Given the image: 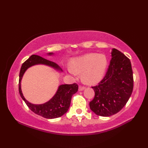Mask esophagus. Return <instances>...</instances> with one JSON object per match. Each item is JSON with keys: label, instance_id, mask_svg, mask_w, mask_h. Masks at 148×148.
I'll list each match as a JSON object with an SVG mask.
<instances>
[{"label": "esophagus", "instance_id": "1", "mask_svg": "<svg viewBox=\"0 0 148 148\" xmlns=\"http://www.w3.org/2000/svg\"><path fill=\"white\" fill-rule=\"evenodd\" d=\"M84 89H85V87L79 86V88H78V90H79V92H81V91H83V90H84Z\"/></svg>", "mask_w": 148, "mask_h": 148}]
</instances>
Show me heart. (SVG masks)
<instances>
[{"label": "heart", "mask_w": 148, "mask_h": 148, "mask_svg": "<svg viewBox=\"0 0 148 148\" xmlns=\"http://www.w3.org/2000/svg\"><path fill=\"white\" fill-rule=\"evenodd\" d=\"M108 67V60L103 54L86 53L72 60L67 71L72 76L81 74V79L88 84H95L102 79Z\"/></svg>", "instance_id": "1"}]
</instances>
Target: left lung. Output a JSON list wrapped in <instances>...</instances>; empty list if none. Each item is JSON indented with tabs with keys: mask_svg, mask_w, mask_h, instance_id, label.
Returning <instances> with one entry per match:
<instances>
[{
	"mask_svg": "<svg viewBox=\"0 0 148 148\" xmlns=\"http://www.w3.org/2000/svg\"><path fill=\"white\" fill-rule=\"evenodd\" d=\"M106 76L92 88L95 97L90 102V109L100 116H110L123 108L132 95L134 87L131 62L124 54L113 48Z\"/></svg>",
	"mask_w": 148,
	"mask_h": 148,
	"instance_id": "8db88e82",
	"label": "left lung"
}]
</instances>
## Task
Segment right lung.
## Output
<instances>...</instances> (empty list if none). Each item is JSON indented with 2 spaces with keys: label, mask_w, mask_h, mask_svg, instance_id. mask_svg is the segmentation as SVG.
<instances>
[{
  "label": "right lung",
  "mask_w": 148,
  "mask_h": 148,
  "mask_svg": "<svg viewBox=\"0 0 148 148\" xmlns=\"http://www.w3.org/2000/svg\"><path fill=\"white\" fill-rule=\"evenodd\" d=\"M48 56H53V53H48ZM36 65H44L54 69L56 72L61 73L62 69L59 66L51 61L48 60L38 55H32L21 65L19 78V92L21 97L26 103L31 111L36 114L47 119H54L59 118L67 112L70 107L72 96L77 92L78 86L76 84H61L58 87L55 94L52 98L41 104H34L29 102L25 98L21 91V82L25 72L28 69Z\"/></svg>",
  "instance_id": "obj_1"
}]
</instances>
